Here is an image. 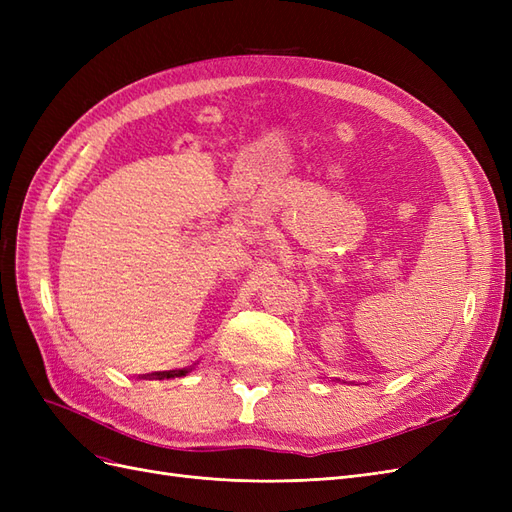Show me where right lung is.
Here are the masks:
<instances>
[{
	"instance_id": "right-lung-1",
	"label": "right lung",
	"mask_w": 512,
	"mask_h": 512,
	"mask_svg": "<svg viewBox=\"0 0 512 512\" xmlns=\"http://www.w3.org/2000/svg\"><path fill=\"white\" fill-rule=\"evenodd\" d=\"M188 369H170V371H153V374H147V378H156V380H164V378H177V376H185Z\"/></svg>"
}]
</instances>
